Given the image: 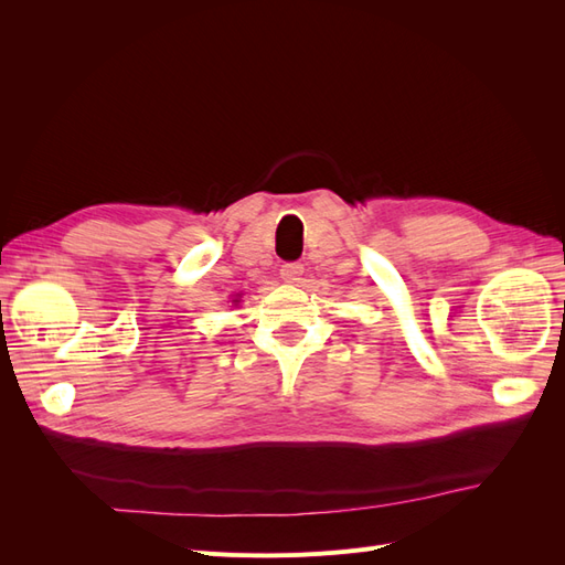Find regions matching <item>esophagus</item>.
Returning <instances> with one entry per match:
<instances>
[{"instance_id": "1", "label": "esophagus", "mask_w": 565, "mask_h": 565, "mask_svg": "<svg viewBox=\"0 0 565 565\" xmlns=\"http://www.w3.org/2000/svg\"><path fill=\"white\" fill-rule=\"evenodd\" d=\"M301 276H303V264H299V262L282 264V268H280V278H282L285 282H299V280H301Z\"/></svg>"}]
</instances>
